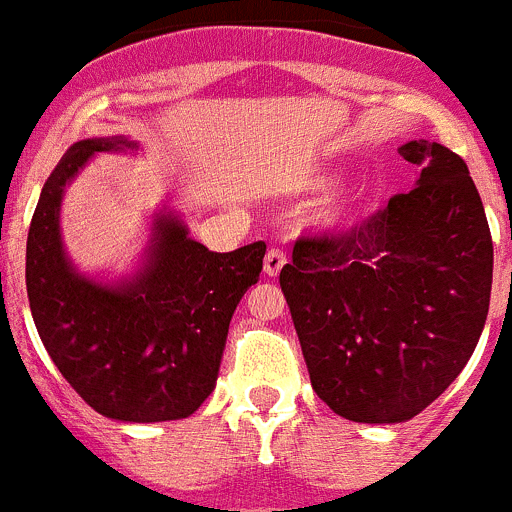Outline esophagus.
I'll return each mask as SVG.
<instances>
[{
    "label": "esophagus",
    "mask_w": 512,
    "mask_h": 512,
    "mask_svg": "<svg viewBox=\"0 0 512 512\" xmlns=\"http://www.w3.org/2000/svg\"><path fill=\"white\" fill-rule=\"evenodd\" d=\"M286 254H283V249H271L263 258V271H266V276H278L281 273V268L286 266Z\"/></svg>",
    "instance_id": "obj_1"
}]
</instances>
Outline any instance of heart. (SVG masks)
Here are the masks:
<instances>
[{
  "label": "heart",
  "mask_w": 512,
  "mask_h": 512,
  "mask_svg": "<svg viewBox=\"0 0 512 512\" xmlns=\"http://www.w3.org/2000/svg\"><path fill=\"white\" fill-rule=\"evenodd\" d=\"M351 216V206L346 199H331L321 211H318V224H323L326 229H336L343 226Z\"/></svg>",
  "instance_id": "heart-1"
}]
</instances>
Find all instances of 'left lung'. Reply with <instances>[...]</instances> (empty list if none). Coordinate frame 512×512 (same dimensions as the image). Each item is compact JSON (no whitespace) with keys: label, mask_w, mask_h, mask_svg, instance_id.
<instances>
[{"label":"left lung","mask_w":512,"mask_h":512,"mask_svg":"<svg viewBox=\"0 0 512 512\" xmlns=\"http://www.w3.org/2000/svg\"><path fill=\"white\" fill-rule=\"evenodd\" d=\"M408 194L346 234L301 236L281 268L311 386L338 416L401 423L458 378L483 333L493 239L458 154L408 141Z\"/></svg>","instance_id":"obj_1"}]
</instances>
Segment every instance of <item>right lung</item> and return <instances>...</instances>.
Listing matches in <instances>:
<instances>
[{
	"instance_id": "obj_1",
	"label": "right lung",
	"mask_w": 512,
	"mask_h": 512,
	"mask_svg": "<svg viewBox=\"0 0 512 512\" xmlns=\"http://www.w3.org/2000/svg\"><path fill=\"white\" fill-rule=\"evenodd\" d=\"M119 149L136 144L124 136L77 141L44 184L27 239L29 308L54 366L96 413L179 421L214 391L231 316L258 281L266 244L216 254L166 211L154 219L134 278L106 286L82 276L59 234L64 186L96 151Z\"/></svg>"
}]
</instances>
